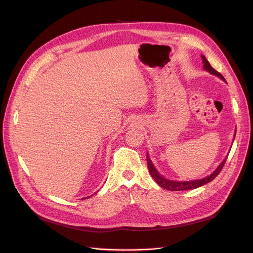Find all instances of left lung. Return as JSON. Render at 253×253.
Instances as JSON below:
<instances>
[{
	"instance_id": "obj_1",
	"label": "left lung",
	"mask_w": 253,
	"mask_h": 253,
	"mask_svg": "<svg viewBox=\"0 0 253 253\" xmlns=\"http://www.w3.org/2000/svg\"><path fill=\"white\" fill-rule=\"evenodd\" d=\"M202 59H203V62H204V68L206 71H208L209 73L215 75V76H218V77L220 79L225 80V78L223 77V75L219 74L217 71L214 70V68L211 66V64L209 63V61L206 59L205 56L202 55ZM226 160H227V157L223 160V163H221L218 167L217 169L214 171L211 175L207 176V177L203 178V179H200V180H192V181H173V180H169V179H166L164 178L162 175H159V173L156 171V169L154 168V166L152 165L151 163V159L149 158V156H147V163H148V168H149V171H150V174L152 175V177L154 178V180L158 183V185L164 188V189H167V190H170V191H183V190H191V189H195V188H198V187H202L204 185H206V183L210 182L211 180H213L214 178L216 177V176L220 173L221 169H223L225 164H226Z\"/></svg>"
}]
</instances>
